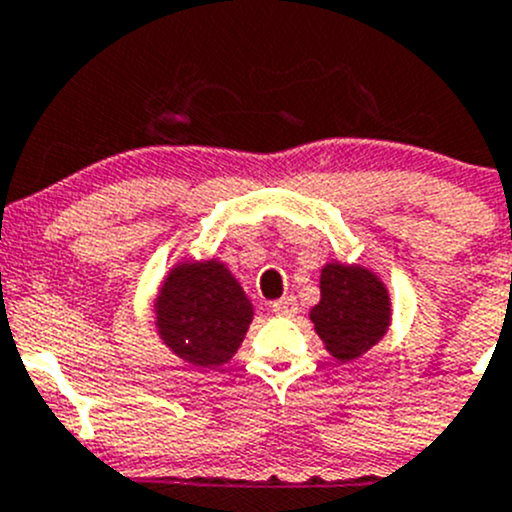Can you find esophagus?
<instances>
[{
    "label": "esophagus",
    "instance_id": "obj_1",
    "mask_svg": "<svg viewBox=\"0 0 512 512\" xmlns=\"http://www.w3.org/2000/svg\"><path fill=\"white\" fill-rule=\"evenodd\" d=\"M273 313H276V316H286V318L296 316V313H298L296 298H293V296H283L281 301L273 303Z\"/></svg>",
    "mask_w": 512,
    "mask_h": 512
}]
</instances>
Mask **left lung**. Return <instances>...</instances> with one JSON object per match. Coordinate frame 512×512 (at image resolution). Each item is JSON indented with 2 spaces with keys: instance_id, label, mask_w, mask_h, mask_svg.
<instances>
[{
  "instance_id": "1",
  "label": "left lung",
  "mask_w": 512,
  "mask_h": 512,
  "mask_svg": "<svg viewBox=\"0 0 512 512\" xmlns=\"http://www.w3.org/2000/svg\"><path fill=\"white\" fill-rule=\"evenodd\" d=\"M391 311L381 276L358 263L331 261L321 268V301L308 316L326 351L336 361L351 363L386 336Z\"/></svg>"
}]
</instances>
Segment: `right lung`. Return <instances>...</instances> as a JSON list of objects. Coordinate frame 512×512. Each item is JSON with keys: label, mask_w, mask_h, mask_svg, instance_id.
Returning a JSON list of instances; mask_svg holds the SVG:
<instances>
[{"label": "right lung", "mask_w": 512, "mask_h": 512, "mask_svg": "<svg viewBox=\"0 0 512 512\" xmlns=\"http://www.w3.org/2000/svg\"><path fill=\"white\" fill-rule=\"evenodd\" d=\"M254 321V303L224 261H179L154 298L156 333L191 366H224Z\"/></svg>", "instance_id": "add662e5"}]
</instances>
